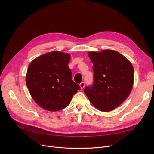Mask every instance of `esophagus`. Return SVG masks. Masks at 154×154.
I'll return each instance as SVG.
<instances>
[{
	"label": "esophagus",
	"mask_w": 154,
	"mask_h": 154,
	"mask_svg": "<svg viewBox=\"0 0 154 154\" xmlns=\"http://www.w3.org/2000/svg\"><path fill=\"white\" fill-rule=\"evenodd\" d=\"M80 87L81 88H84L85 87V82H82L80 84Z\"/></svg>",
	"instance_id": "34e87169"
}]
</instances>
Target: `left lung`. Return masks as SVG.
I'll return each mask as SVG.
<instances>
[{
    "mask_svg": "<svg viewBox=\"0 0 154 154\" xmlns=\"http://www.w3.org/2000/svg\"><path fill=\"white\" fill-rule=\"evenodd\" d=\"M94 82L84 88L93 106L103 112L119 106L130 94L134 84V68L125 57L112 50L90 52Z\"/></svg>",
    "mask_w": 154,
    "mask_h": 154,
    "instance_id": "8db88e82",
    "label": "left lung"
}]
</instances>
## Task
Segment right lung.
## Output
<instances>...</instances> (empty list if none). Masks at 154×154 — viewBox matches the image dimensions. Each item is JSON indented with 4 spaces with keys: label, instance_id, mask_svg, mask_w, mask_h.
<instances>
[{
    "label": "right lung",
    "instance_id": "right-lung-1",
    "mask_svg": "<svg viewBox=\"0 0 154 154\" xmlns=\"http://www.w3.org/2000/svg\"><path fill=\"white\" fill-rule=\"evenodd\" d=\"M69 54L52 52L29 66L26 84L32 97L42 108L59 111L67 107L80 87L72 80Z\"/></svg>",
    "mask_w": 154,
    "mask_h": 154
}]
</instances>
